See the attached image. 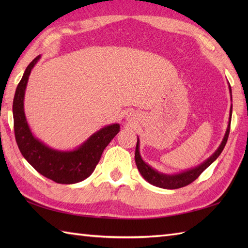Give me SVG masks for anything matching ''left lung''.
I'll return each instance as SVG.
<instances>
[{"label":"left lung","mask_w":248,"mask_h":248,"mask_svg":"<svg viewBox=\"0 0 248 248\" xmlns=\"http://www.w3.org/2000/svg\"><path fill=\"white\" fill-rule=\"evenodd\" d=\"M229 92L231 93L230 85H229ZM231 115H232V105H231V109H230L228 127H227V130H226L223 141L220 143L217 150L215 151L214 154L209 157V159L205 160L197 167L192 168V170H188L186 171H182L180 173H175V175H165V173L159 172L157 170H154L152 167H150L147 163H145L140 155V140L138 139V144H136V148H135V163H136V166H138V170L140 172V175L144 177L146 181H148L150 184H152V186H157V187L176 189V188H180L186 186H188L189 183H192L193 181L196 180V179L200 176V173H202L204 170H207V168L217 159L219 155L222 154L223 149L225 148V145L227 143L229 132H230Z\"/></svg>","instance_id":"1"}]
</instances>
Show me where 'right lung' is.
<instances>
[{"label": "right lung", "instance_id": "obj_1", "mask_svg": "<svg viewBox=\"0 0 248 248\" xmlns=\"http://www.w3.org/2000/svg\"><path fill=\"white\" fill-rule=\"evenodd\" d=\"M39 59L40 55L30 62L16 89L13 102L16 141L24 159L46 178L62 184L81 182L92 175L105 147L119 132L120 125L114 124L100 129L71 151L52 149L36 139L26 121L23 101L30 73Z\"/></svg>", "mask_w": 248, "mask_h": 248}]
</instances>
